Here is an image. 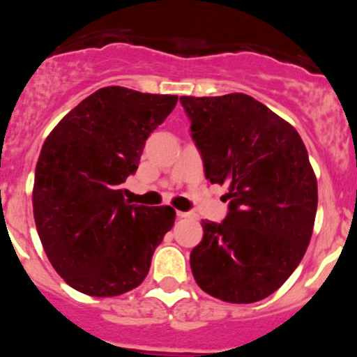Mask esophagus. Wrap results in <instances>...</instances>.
Listing matches in <instances>:
<instances>
[{"label": "esophagus", "instance_id": "obj_1", "mask_svg": "<svg viewBox=\"0 0 357 357\" xmlns=\"http://www.w3.org/2000/svg\"><path fill=\"white\" fill-rule=\"evenodd\" d=\"M177 217L178 218H185V217H189V213H187V211H177Z\"/></svg>", "mask_w": 357, "mask_h": 357}]
</instances>
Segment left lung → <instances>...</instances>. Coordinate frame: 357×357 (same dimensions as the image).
Wrapping results in <instances>:
<instances>
[{"label": "left lung", "instance_id": "obj_1", "mask_svg": "<svg viewBox=\"0 0 357 357\" xmlns=\"http://www.w3.org/2000/svg\"><path fill=\"white\" fill-rule=\"evenodd\" d=\"M204 177L225 185L229 211L203 220L190 269L203 291L232 303L273 295L309 246L317 182L297 130L245 93L180 97Z\"/></svg>", "mask_w": 357, "mask_h": 357}]
</instances>
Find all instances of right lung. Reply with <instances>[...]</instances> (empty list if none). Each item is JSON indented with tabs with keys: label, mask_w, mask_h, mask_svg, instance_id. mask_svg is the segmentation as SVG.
Masks as SVG:
<instances>
[{
	"label": "right lung",
	"mask_w": 357,
	"mask_h": 357,
	"mask_svg": "<svg viewBox=\"0 0 357 357\" xmlns=\"http://www.w3.org/2000/svg\"><path fill=\"white\" fill-rule=\"evenodd\" d=\"M177 100L100 88L45 140L34 174V220L48 260L74 290L116 297L146 280L175 210L130 204L121 183L135 174L147 137Z\"/></svg>",
	"instance_id": "right-lung-1"
}]
</instances>
